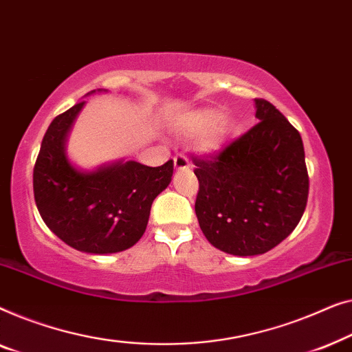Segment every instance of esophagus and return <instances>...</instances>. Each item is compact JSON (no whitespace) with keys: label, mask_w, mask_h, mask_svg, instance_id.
I'll return each mask as SVG.
<instances>
[{"label":"esophagus","mask_w":352,"mask_h":352,"mask_svg":"<svg viewBox=\"0 0 352 352\" xmlns=\"http://www.w3.org/2000/svg\"><path fill=\"white\" fill-rule=\"evenodd\" d=\"M174 164L177 169H188L190 167V160H188L186 155H177L174 157Z\"/></svg>","instance_id":"esophagus-1"}]
</instances>
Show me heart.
<instances>
[{
	"label": "heart",
	"mask_w": 352,
	"mask_h": 352,
	"mask_svg": "<svg viewBox=\"0 0 352 352\" xmlns=\"http://www.w3.org/2000/svg\"><path fill=\"white\" fill-rule=\"evenodd\" d=\"M221 121V115L219 111L206 110L196 113L183 122L182 131L190 137L204 135V145L214 148L221 142L226 133V126Z\"/></svg>",
	"instance_id": "b5f03b06"
}]
</instances>
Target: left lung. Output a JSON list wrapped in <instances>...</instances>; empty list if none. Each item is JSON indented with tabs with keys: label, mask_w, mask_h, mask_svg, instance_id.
<instances>
[{
	"label": "left lung",
	"mask_w": 352,
	"mask_h": 352,
	"mask_svg": "<svg viewBox=\"0 0 352 352\" xmlns=\"http://www.w3.org/2000/svg\"><path fill=\"white\" fill-rule=\"evenodd\" d=\"M258 122L221 150L192 156L199 180L195 210L207 241L237 256L265 254L303 217L309 177L301 135L265 98Z\"/></svg>",
	"instance_id": "left-lung-1"
}]
</instances>
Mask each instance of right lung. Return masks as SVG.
<instances>
[{
    "mask_svg": "<svg viewBox=\"0 0 352 352\" xmlns=\"http://www.w3.org/2000/svg\"><path fill=\"white\" fill-rule=\"evenodd\" d=\"M84 102L54 118L43 137L33 169L39 215L54 234L87 254H116L132 247L146 230L155 197L166 190L174 161L148 167L127 161L79 172L63 143Z\"/></svg>",
    "mask_w": 352,
    "mask_h": 352,
    "instance_id": "add662e5",
    "label": "right lung"
}]
</instances>
